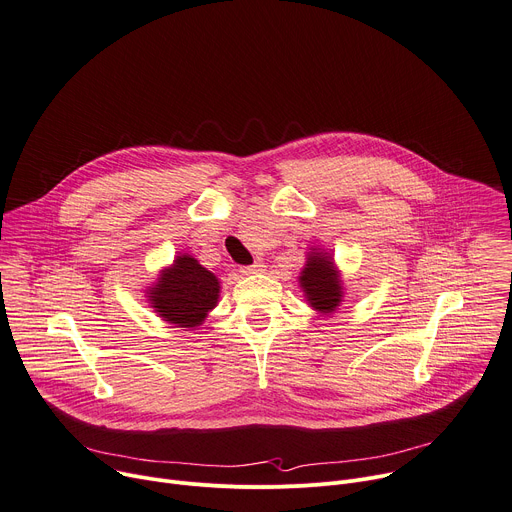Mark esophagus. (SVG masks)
Here are the masks:
<instances>
[{
	"instance_id": "1",
	"label": "esophagus",
	"mask_w": 512,
	"mask_h": 512,
	"mask_svg": "<svg viewBox=\"0 0 512 512\" xmlns=\"http://www.w3.org/2000/svg\"><path fill=\"white\" fill-rule=\"evenodd\" d=\"M262 270H264V264H262V262H254V264H250V266H242V268H240L242 274H258V272H262Z\"/></svg>"
}]
</instances>
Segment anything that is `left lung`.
Masks as SVG:
<instances>
[{
    "label": "left lung",
    "mask_w": 512,
    "mask_h": 512,
    "mask_svg": "<svg viewBox=\"0 0 512 512\" xmlns=\"http://www.w3.org/2000/svg\"><path fill=\"white\" fill-rule=\"evenodd\" d=\"M299 280L307 301L317 311L331 313L342 301V285H339L331 258L325 254H311Z\"/></svg>",
    "instance_id": "left-lung-1"
}]
</instances>
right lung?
<instances>
[{"label": "right lung", "mask_w": 512, "mask_h": 512, "mask_svg": "<svg viewBox=\"0 0 512 512\" xmlns=\"http://www.w3.org/2000/svg\"><path fill=\"white\" fill-rule=\"evenodd\" d=\"M219 282L191 256H179L160 274L150 293L152 307L164 321L179 327H195L217 305Z\"/></svg>", "instance_id": "add662e5"}]
</instances>
